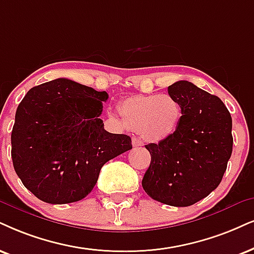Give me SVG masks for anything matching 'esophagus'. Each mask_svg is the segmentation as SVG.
<instances>
[{
    "instance_id": "esophagus-1",
    "label": "esophagus",
    "mask_w": 254,
    "mask_h": 254,
    "mask_svg": "<svg viewBox=\"0 0 254 254\" xmlns=\"http://www.w3.org/2000/svg\"><path fill=\"white\" fill-rule=\"evenodd\" d=\"M143 145H144V143L142 139H139V138H132V146L133 147H139Z\"/></svg>"
}]
</instances>
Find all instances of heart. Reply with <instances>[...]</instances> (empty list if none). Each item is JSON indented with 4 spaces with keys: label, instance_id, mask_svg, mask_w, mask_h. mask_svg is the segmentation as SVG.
Segmentation results:
<instances>
[{
    "label": "heart",
    "instance_id": "b5f03b06",
    "mask_svg": "<svg viewBox=\"0 0 254 254\" xmlns=\"http://www.w3.org/2000/svg\"><path fill=\"white\" fill-rule=\"evenodd\" d=\"M120 114L125 127L160 142L176 132L182 108L170 95L134 96L122 102Z\"/></svg>",
    "mask_w": 254,
    "mask_h": 254
}]
</instances>
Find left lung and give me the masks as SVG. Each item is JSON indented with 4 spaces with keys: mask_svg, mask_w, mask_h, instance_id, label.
Here are the masks:
<instances>
[{
    "mask_svg": "<svg viewBox=\"0 0 254 254\" xmlns=\"http://www.w3.org/2000/svg\"><path fill=\"white\" fill-rule=\"evenodd\" d=\"M168 92L182 108L176 132L145 147L151 155L144 191L160 203L190 206L220 184L232 153V118L225 104L188 81Z\"/></svg>",
    "mask_w": 254,
    "mask_h": 254,
    "instance_id": "left-lung-1",
    "label": "left lung"
}]
</instances>
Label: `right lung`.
<instances>
[{
    "label": "right lung",
    "mask_w": 254,
    "mask_h": 254,
    "mask_svg": "<svg viewBox=\"0 0 254 254\" xmlns=\"http://www.w3.org/2000/svg\"><path fill=\"white\" fill-rule=\"evenodd\" d=\"M109 95L66 78L34 86L18 105L11 158L23 185L42 201L68 204L91 192L102 166L132 149L127 134L104 130Z\"/></svg>",
    "instance_id": "right-lung-1"
}]
</instances>
